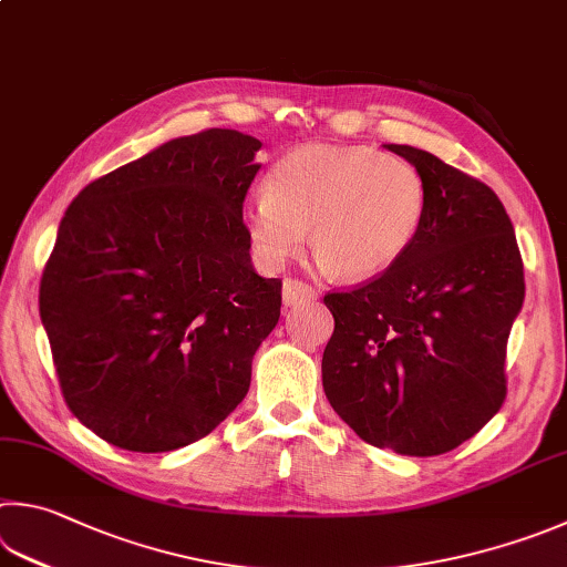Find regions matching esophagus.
Instances as JSON below:
<instances>
[{
	"label": "esophagus",
	"mask_w": 567,
	"mask_h": 567,
	"mask_svg": "<svg viewBox=\"0 0 567 567\" xmlns=\"http://www.w3.org/2000/svg\"><path fill=\"white\" fill-rule=\"evenodd\" d=\"M317 292L312 285H307L302 280H292V277H287L282 282V302L285 307H295V305H302V302H310L315 300Z\"/></svg>",
	"instance_id": "obj_1"
}]
</instances>
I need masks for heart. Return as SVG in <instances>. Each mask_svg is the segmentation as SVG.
<instances>
[{"instance_id":"b5f03b06","label":"heart","mask_w":567,"mask_h":567,"mask_svg":"<svg viewBox=\"0 0 567 567\" xmlns=\"http://www.w3.org/2000/svg\"><path fill=\"white\" fill-rule=\"evenodd\" d=\"M424 215L426 183L409 161L367 146L307 143L275 163L243 223L265 265H282L310 230L324 272L369 280L404 257Z\"/></svg>"}]
</instances>
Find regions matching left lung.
<instances>
[{
  "label": "left lung",
  "mask_w": 567,
  "mask_h": 567,
  "mask_svg": "<svg viewBox=\"0 0 567 567\" xmlns=\"http://www.w3.org/2000/svg\"><path fill=\"white\" fill-rule=\"evenodd\" d=\"M426 183V215L396 265L329 292L334 334L322 386L367 444L439 456L488 424L506 399V344L526 282L516 233L486 183L434 153L386 143Z\"/></svg>",
  "instance_id": "8db88e82"
}]
</instances>
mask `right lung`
<instances>
[{
    "mask_svg": "<svg viewBox=\"0 0 567 567\" xmlns=\"http://www.w3.org/2000/svg\"><path fill=\"white\" fill-rule=\"evenodd\" d=\"M260 148L230 128L173 138L89 183L61 218L39 315L71 414L109 444L176 451L248 394L282 305L243 223Z\"/></svg>",
    "mask_w": 567,
    "mask_h": 567,
    "instance_id": "1",
    "label": "right lung"
}]
</instances>
